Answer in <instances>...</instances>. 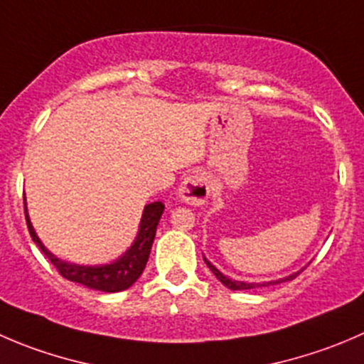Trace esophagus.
<instances>
[{"instance_id": "34e87169", "label": "esophagus", "mask_w": 364, "mask_h": 364, "mask_svg": "<svg viewBox=\"0 0 364 364\" xmlns=\"http://www.w3.org/2000/svg\"><path fill=\"white\" fill-rule=\"evenodd\" d=\"M210 196V181L208 176L203 172H193L179 186V197L183 203L192 204V206H200L206 203Z\"/></svg>"}]
</instances>
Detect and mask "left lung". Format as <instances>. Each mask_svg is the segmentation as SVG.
Segmentation results:
<instances>
[{
  "mask_svg": "<svg viewBox=\"0 0 364 364\" xmlns=\"http://www.w3.org/2000/svg\"><path fill=\"white\" fill-rule=\"evenodd\" d=\"M204 261H206L208 268H210V270L213 272V276L217 277V279L220 281V283L224 284V287H228L229 290H252V288L270 287V284H279V283H283V281H291V279H295V277L299 276V272H297V274H291V276L284 277V279H279V281H270V283H243V281L229 279V277H225L220 270H217V268H215L213 264L210 263V261H208V259H204Z\"/></svg>",
  "mask_w": 364,
  "mask_h": 364,
  "instance_id": "obj_1",
  "label": "left lung"
}]
</instances>
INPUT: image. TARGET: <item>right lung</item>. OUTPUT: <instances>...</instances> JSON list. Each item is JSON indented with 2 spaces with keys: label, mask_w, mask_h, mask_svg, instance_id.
Masks as SVG:
<instances>
[{
  "label": "right lung",
  "mask_w": 364,
  "mask_h": 364,
  "mask_svg": "<svg viewBox=\"0 0 364 364\" xmlns=\"http://www.w3.org/2000/svg\"><path fill=\"white\" fill-rule=\"evenodd\" d=\"M164 208L165 206L160 200L147 204L144 208L139 236H136L132 249L119 261L112 264H105V267H80V264H69L65 261L56 259L49 250H46V247L42 245L41 240L35 235L30 218H28L26 206H24V217H26V225L31 240L41 247V250L51 261L53 267L58 270L60 276L65 277L67 281H73V283H80L87 288H92V290L115 294V291H122L132 287L140 277L144 268H146V263L151 254V247H153L154 242V235H156V225L160 222L161 213H164Z\"/></svg>",
  "instance_id": "obj_1"
}]
</instances>
